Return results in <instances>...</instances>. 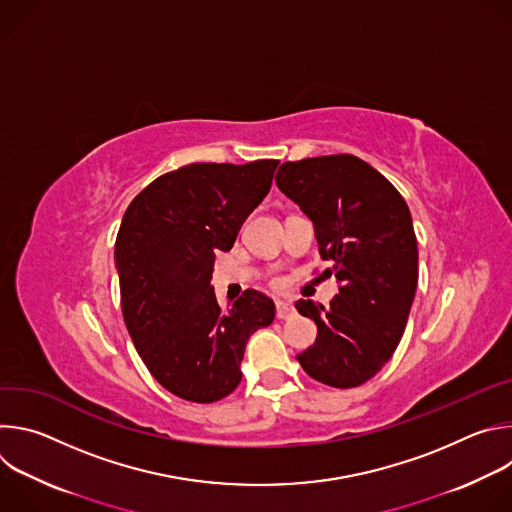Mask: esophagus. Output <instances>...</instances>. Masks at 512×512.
Here are the masks:
<instances>
[{
    "label": "esophagus",
    "mask_w": 512,
    "mask_h": 512,
    "mask_svg": "<svg viewBox=\"0 0 512 512\" xmlns=\"http://www.w3.org/2000/svg\"><path fill=\"white\" fill-rule=\"evenodd\" d=\"M275 310H277V318L279 320H289V318L296 316V308L291 306L289 302H277Z\"/></svg>",
    "instance_id": "obj_1"
}]
</instances>
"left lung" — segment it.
<instances>
[{
	"mask_svg": "<svg viewBox=\"0 0 512 512\" xmlns=\"http://www.w3.org/2000/svg\"><path fill=\"white\" fill-rule=\"evenodd\" d=\"M277 188L314 223L326 275L340 283L328 308L296 302L318 326L298 354L316 381L350 389L373 379L393 356L415 298L417 239L397 188L350 154L285 162Z\"/></svg>",
	"mask_w": 512,
	"mask_h": 512,
	"instance_id": "8db88e82",
	"label": "left lung"
}]
</instances>
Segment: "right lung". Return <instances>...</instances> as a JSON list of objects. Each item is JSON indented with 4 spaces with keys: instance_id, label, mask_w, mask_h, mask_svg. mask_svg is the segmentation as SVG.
I'll return each mask as SVG.
<instances>
[{
    "instance_id": "obj_1",
    "label": "right lung",
    "mask_w": 512,
    "mask_h": 512,
    "mask_svg": "<svg viewBox=\"0 0 512 512\" xmlns=\"http://www.w3.org/2000/svg\"><path fill=\"white\" fill-rule=\"evenodd\" d=\"M277 164H190L156 178L123 214L115 241L123 320L152 377L180 399L231 395L249 336L275 318L257 289L223 310L210 279L216 251L233 249Z\"/></svg>"
}]
</instances>
